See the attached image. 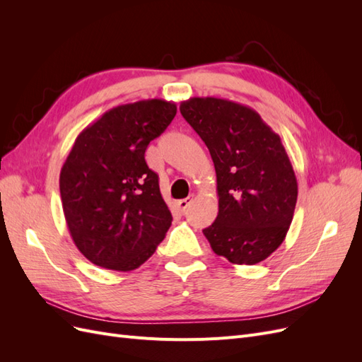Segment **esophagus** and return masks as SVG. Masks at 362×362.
Listing matches in <instances>:
<instances>
[{
    "label": "esophagus",
    "mask_w": 362,
    "mask_h": 362,
    "mask_svg": "<svg viewBox=\"0 0 362 362\" xmlns=\"http://www.w3.org/2000/svg\"><path fill=\"white\" fill-rule=\"evenodd\" d=\"M193 199H194V194H190L189 198H185V199H181V201H178V208L181 211H185V208H187L192 202H193Z\"/></svg>",
    "instance_id": "esophagus-1"
}]
</instances>
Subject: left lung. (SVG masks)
Instances as JSON below:
<instances>
[{
	"label": "left lung",
	"mask_w": 362,
	"mask_h": 362,
	"mask_svg": "<svg viewBox=\"0 0 362 362\" xmlns=\"http://www.w3.org/2000/svg\"><path fill=\"white\" fill-rule=\"evenodd\" d=\"M180 112L210 151L218 214L204 235L233 264H257L286 238L298 201V180L281 137L247 105L190 98Z\"/></svg>",
	"instance_id": "left-lung-1"
}]
</instances>
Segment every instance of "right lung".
Returning a JSON list of instances; mask_svg holds the SVG:
<instances>
[{
    "label": "right lung",
    "instance_id": "add662e5",
    "mask_svg": "<svg viewBox=\"0 0 362 362\" xmlns=\"http://www.w3.org/2000/svg\"><path fill=\"white\" fill-rule=\"evenodd\" d=\"M175 115L177 104L164 100L117 105L75 139L60 196L74 243L93 264L134 270L166 235L172 214L145 151Z\"/></svg>",
    "mask_w": 362,
    "mask_h": 362
}]
</instances>
